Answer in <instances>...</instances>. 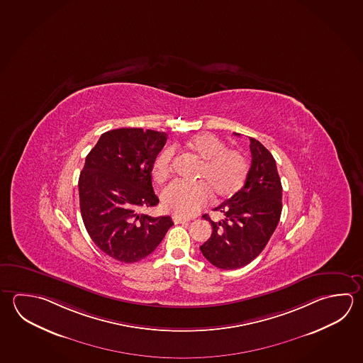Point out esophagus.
I'll return each instance as SVG.
<instances>
[{"mask_svg":"<svg viewBox=\"0 0 363 363\" xmlns=\"http://www.w3.org/2000/svg\"><path fill=\"white\" fill-rule=\"evenodd\" d=\"M172 220H174V223H175V224H185V223L191 221L189 218H180L178 215H174V216H172Z\"/></svg>","mask_w":363,"mask_h":363,"instance_id":"34e87169","label":"esophagus"}]
</instances>
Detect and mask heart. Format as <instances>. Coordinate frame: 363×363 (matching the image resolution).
<instances>
[{
  "label": "heart",
  "instance_id": "obj_1",
  "mask_svg": "<svg viewBox=\"0 0 363 363\" xmlns=\"http://www.w3.org/2000/svg\"><path fill=\"white\" fill-rule=\"evenodd\" d=\"M188 147L202 161L196 178L203 183L174 180L161 191L162 206L180 218H188L199 211L207 203L210 194L215 201L234 196L248 174V162L243 153L228 148L223 139L211 133L193 137ZM174 153L172 147L158 153L152 169L156 180H162L170 172Z\"/></svg>",
  "mask_w": 363,
  "mask_h": 363
}]
</instances>
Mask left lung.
Here are the masks:
<instances>
[{
	"mask_svg": "<svg viewBox=\"0 0 363 363\" xmlns=\"http://www.w3.org/2000/svg\"><path fill=\"white\" fill-rule=\"evenodd\" d=\"M250 142L252 164L243 188L213 208L224 215L223 220L215 223L203 216L211 223L212 234L199 250L207 261L223 270L240 269L257 257L281 215L283 188L275 158L257 139Z\"/></svg>",
	"mask_w": 363,
	"mask_h": 363,
	"instance_id": "obj_1",
	"label": "left lung"
}]
</instances>
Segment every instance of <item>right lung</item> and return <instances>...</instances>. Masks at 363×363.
Listing matches in <instances>:
<instances>
[{
  "label": "right lung",
  "instance_id": "add662e5",
  "mask_svg": "<svg viewBox=\"0 0 363 363\" xmlns=\"http://www.w3.org/2000/svg\"><path fill=\"white\" fill-rule=\"evenodd\" d=\"M166 135L140 128L104 133L80 172V212L86 231L101 251L120 262L133 264L151 255L174 225L170 216L139 213L158 203L151 172Z\"/></svg>",
  "mask_w": 363,
  "mask_h": 363
}]
</instances>
